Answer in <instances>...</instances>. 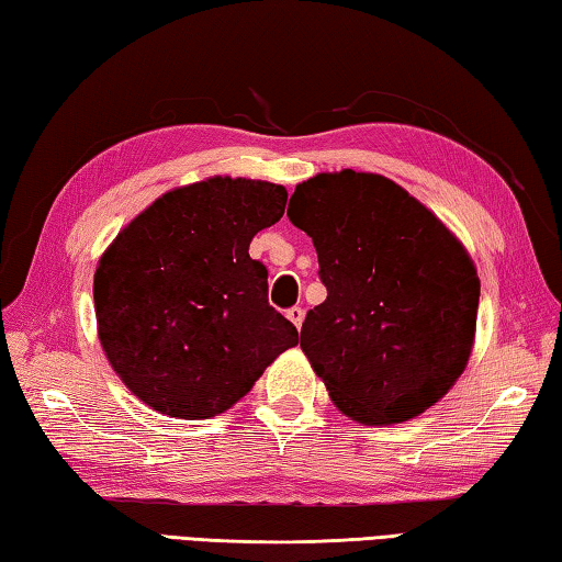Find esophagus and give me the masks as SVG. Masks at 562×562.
Here are the masks:
<instances>
[{"mask_svg":"<svg viewBox=\"0 0 562 562\" xmlns=\"http://www.w3.org/2000/svg\"><path fill=\"white\" fill-rule=\"evenodd\" d=\"M288 319L292 322L294 327H302V322H304V310L302 307H292V310H288Z\"/></svg>","mask_w":562,"mask_h":562,"instance_id":"1","label":"esophagus"}]
</instances>
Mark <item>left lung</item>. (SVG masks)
Listing matches in <instances>:
<instances>
[{
  "label": "left lung",
  "instance_id": "1",
  "mask_svg": "<svg viewBox=\"0 0 562 562\" xmlns=\"http://www.w3.org/2000/svg\"><path fill=\"white\" fill-rule=\"evenodd\" d=\"M288 215L319 258L327 300L300 347L331 404L364 426L408 422L469 364L481 280L469 250L429 207L379 173H317Z\"/></svg>",
  "mask_w": 562,
  "mask_h": 562
}]
</instances>
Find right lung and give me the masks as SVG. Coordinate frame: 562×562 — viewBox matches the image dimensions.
<instances>
[{
  "label": "right lung",
  "mask_w": 562,
  "mask_h": 562,
  "mask_svg": "<svg viewBox=\"0 0 562 562\" xmlns=\"http://www.w3.org/2000/svg\"><path fill=\"white\" fill-rule=\"evenodd\" d=\"M288 190L213 176L156 198L93 272L99 341L133 396L176 418H211L250 392L297 329L268 302L250 243Z\"/></svg>",
  "instance_id": "add662e5"
}]
</instances>
